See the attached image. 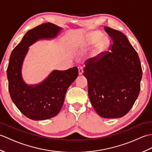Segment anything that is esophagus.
Segmentation results:
<instances>
[{"mask_svg":"<svg viewBox=\"0 0 152 152\" xmlns=\"http://www.w3.org/2000/svg\"><path fill=\"white\" fill-rule=\"evenodd\" d=\"M83 67L82 66H78V72H79V74L80 75H81V74H83Z\"/></svg>","mask_w":152,"mask_h":152,"instance_id":"esophagus-1","label":"esophagus"}]
</instances>
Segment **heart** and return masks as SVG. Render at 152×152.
Here are the masks:
<instances>
[{"mask_svg":"<svg viewBox=\"0 0 152 152\" xmlns=\"http://www.w3.org/2000/svg\"><path fill=\"white\" fill-rule=\"evenodd\" d=\"M99 40H100V37L99 36V35H95V36L93 37L92 42H93V44H96V43L98 42L99 41ZM107 45H108L107 41H106V40L102 41L101 42V44H99L98 51H101L104 50L106 49V46H107Z\"/></svg>","mask_w":152,"mask_h":152,"instance_id":"b5f03b06","label":"heart"}]
</instances>
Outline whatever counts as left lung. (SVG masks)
Here are the masks:
<instances>
[{"instance_id":"left-lung-1","label":"left lung","mask_w":152,"mask_h":152,"mask_svg":"<svg viewBox=\"0 0 152 152\" xmlns=\"http://www.w3.org/2000/svg\"><path fill=\"white\" fill-rule=\"evenodd\" d=\"M112 44L109 50L86 61L90 101L102 118H121L129 112L140 91L142 76L138 53L120 31L105 27Z\"/></svg>"}]
</instances>
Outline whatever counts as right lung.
Instances as JSON below:
<instances>
[{"mask_svg":"<svg viewBox=\"0 0 152 152\" xmlns=\"http://www.w3.org/2000/svg\"><path fill=\"white\" fill-rule=\"evenodd\" d=\"M61 28L51 23L37 26L25 34L13 50L7 69L8 90L12 101L23 114L33 120L50 119L59 114L67 89L78 76L76 66L66 70H54L46 80L35 86H27L21 69L28 47L40 38L57 36Z\"/></svg>","mask_w":152,"mask_h":152,"instance_id":"right-lung-1","label":"right lung"}]
</instances>
